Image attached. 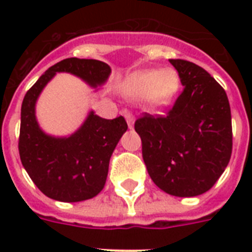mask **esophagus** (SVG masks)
Instances as JSON below:
<instances>
[{
  "instance_id": "esophagus-1",
  "label": "esophagus",
  "mask_w": 252,
  "mask_h": 252,
  "mask_svg": "<svg viewBox=\"0 0 252 252\" xmlns=\"http://www.w3.org/2000/svg\"><path fill=\"white\" fill-rule=\"evenodd\" d=\"M124 116H126V123H128V126H129L130 129H132V128H133V126H134L133 115L129 114V112H126V114H124Z\"/></svg>"
}]
</instances>
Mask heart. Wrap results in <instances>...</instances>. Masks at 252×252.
<instances>
[{"label": "heart", "mask_w": 252, "mask_h": 252, "mask_svg": "<svg viewBox=\"0 0 252 252\" xmlns=\"http://www.w3.org/2000/svg\"><path fill=\"white\" fill-rule=\"evenodd\" d=\"M180 86V78L174 69H145L130 73L123 81L122 94L132 100L148 98L154 110L168 106Z\"/></svg>", "instance_id": "1"}]
</instances>
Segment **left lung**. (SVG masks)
I'll list each match as a JSON object with an SVG mask.
<instances>
[{
	"mask_svg": "<svg viewBox=\"0 0 252 252\" xmlns=\"http://www.w3.org/2000/svg\"><path fill=\"white\" fill-rule=\"evenodd\" d=\"M184 86L167 116L146 114L134 123L142 158L157 187L178 197L213 187L230 161L233 148L229 99L201 66L170 60Z\"/></svg>",
	"mask_w": 252,
	"mask_h": 252,
	"instance_id": "1",
	"label": "left lung"
}]
</instances>
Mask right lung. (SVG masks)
Masks as SVG:
<instances>
[{
  "instance_id": "obj_1",
  "label": "right lung",
  "mask_w": 252,
  "mask_h": 252,
  "mask_svg": "<svg viewBox=\"0 0 252 252\" xmlns=\"http://www.w3.org/2000/svg\"><path fill=\"white\" fill-rule=\"evenodd\" d=\"M56 73H70L93 89L106 84L111 68L87 59H65L53 65L25 95L21 108L19 156L22 165L39 189L57 201L77 203L93 199L106 184L110 158L126 132V119H103L90 111L70 136L56 137L39 126L35 107L39 95Z\"/></svg>"
}]
</instances>
